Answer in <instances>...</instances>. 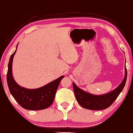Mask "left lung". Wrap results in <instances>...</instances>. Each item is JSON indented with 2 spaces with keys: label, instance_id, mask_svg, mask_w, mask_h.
<instances>
[{
  "label": "left lung",
  "instance_id": "1",
  "mask_svg": "<svg viewBox=\"0 0 133 133\" xmlns=\"http://www.w3.org/2000/svg\"><path fill=\"white\" fill-rule=\"evenodd\" d=\"M127 79V69L125 67V77L115 90L103 95H94L85 92L72 83L76 101L84 108L91 110H104L110 107L122 91Z\"/></svg>",
  "mask_w": 133,
  "mask_h": 133
}]
</instances>
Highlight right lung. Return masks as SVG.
I'll list each match as a JSON object with an SVG mask.
<instances>
[{
  "instance_id": "right-lung-1",
  "label": "right lung",
  "mask_w": 133,
  "mask_h": 133,
  "mask_svg": "<svg viewBox=\"0 0 133 133\" xmlns=\"http://www.w3.org/2000/svg\"><path fill=\"white\" fill-rule=\"evenodd\" d=\"M16 50L11 55L8 64L7 82L9 91L19 105L26 110H40L47 108L54 102L57 88L64 76L38 89H29L19 86L15 81L12 74V60Z\"/></svg>"
}]
</instances>
